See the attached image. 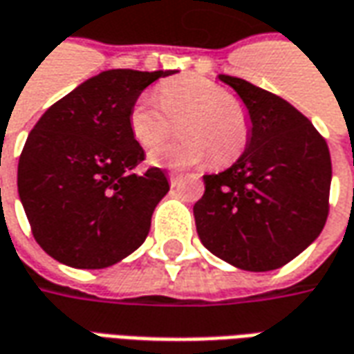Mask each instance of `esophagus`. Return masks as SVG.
<instances>
[{
  "label": "esophagus",
  "mask_w": 354,
  "mask_h": 354,
  "mask_svg": "<svg viewBox=\"0 0 354 354\" xmlns=\"http://www.w3.org/2000/svg\"><path fill=\"white\" fill-rule=\"evenodd\" d=\"M180 180H182V176H180V174H169V182L172 187L180 184Z\"/></svg>",
  "instance_id": "1"
}]
</instances>
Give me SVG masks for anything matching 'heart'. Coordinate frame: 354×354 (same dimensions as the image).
Returning a JSON list of instances; mask_svg holds the SVG:
<instances>
[{
  "instance_id": "obj_1",
  "label": "heart",
  "mask_w": 354,
  "mask_h": 354,
  "mask_svg": "<svg viewBox=\"0 0 354 354\" xmlns=\"http://www.w3.org/2000/svg\"><path fill=\"white\" fill-rule=\"evenodd\" d=\"M160 102L153 93H142L132 103L128 124L143 149H153L172 132L180 120V142L162 145L151 153L159 167H194L211 157L212 167H228L245 153L251 140L249 109L232 97L224 86L203 76L174 78L160 86Z\"/></svg>"
}]
</instances>
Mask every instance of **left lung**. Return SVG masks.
Returning a JSON list of instances; mask_svg holds the SVG:
<instances>
[{"instance_id":"1","label":"left lung","mask_w":354,"mask_h":354,"mask_svg":"<svg viewBox=\"0 0 354 354\" xmlns=\"http://www.w3.org/2000/svg\"><path fill=\"white\" fill-rule=\"evenodd\" d=\"M249 109L245 153L205 174L195 203L203 245L241 270H276L320 236L330 212L332 159L313 122L280 95L220 74Z\"/></svg>"}]
</instances>
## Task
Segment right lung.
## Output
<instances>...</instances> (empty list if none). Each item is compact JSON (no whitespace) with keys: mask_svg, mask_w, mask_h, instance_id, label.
Masks as SVG:
<instances>
[{"mask_svg":"<svg viewBox=\"0 0 354 354\" xmlns=\"http://www.w3.org/2000/svg\"><path fill=\"white\" fill-rule=\"evenodd\" d=\"M174 71L117 68L93 76L41 115L19 159L17 185L38 245L73 268H105L145 241L170 189L128 124L147 86Z\"/></svg>","mask_w":354,"mask_h":354,"instance_id":"add662e5","label":"right lung"}]
</instances>
